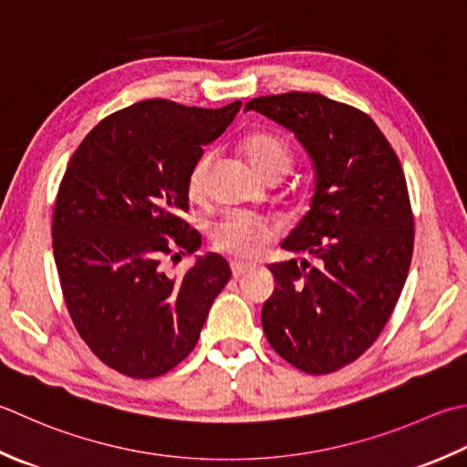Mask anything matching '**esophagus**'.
Returning <instances> with one entry per match:
<instances>
[{
  "instance_id": "34e87169",
  "label": "esophagus",
  "mask_w": 467,
  "mask_h": 467,
  "mask_svg": "<svg viewBox=\"0 0 467 467\" xmlns=\"http://www.w3.org/2000/svg\"><path fill=\"white\" fill-rule=\"evenodd\" d=\"M251 269H253L251 265H244V263H241V261H231V271H233V277H234V279H239V277L246 275V273H249Z\"/></svg>"
}]
</instances>
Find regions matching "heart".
Instances as JSON below:
<instances>
[{
    "mask_svg": "<svg viewBox=\"0 0 467 467\" xmlns=\"http://www.w3.org/2000/svg\"><path fill=\"white\" fill-rule=\"evenodd\" d=\"M241 150L246 161L251 163V168L265 180L285 176L291 163H294V151H291L287 141H283L281 137L273 133L246 135L241 143ZM213 161L214 155L206 151L192 163L186 180V192L192 200L202 198ZM275 233V224L267 218L246 213H231L210 228V241H213L216 251L246 261L257 257L263 244L269 243Z\"/></svg>",
    "mask_w": 467,
    "mask_h": 467,
    "instance_id": "1",
    "label": "heart"
}]
</instances>
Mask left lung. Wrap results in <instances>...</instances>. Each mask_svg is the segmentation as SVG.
Instances as JSON below:
<instances>
[{
	"label": "left lung",
	"instance_id": "1",
	"mask_svg": "<svg viewBox=\"0 0 467 467\" xmlns=\"http://www.w3.org/2000/svg\"><path fill=\"white\" fill-rule=\"evenodd\" d=\"M244 111L294 131L316 171L307 214L281 243L316 265H271L265 336L296 368L334 372L370 348L407 281L415 231L403 168L367 113L324 95L259 97Z\"/></svg>",
	"mask_w": 467,
	"mask_h": 467
}]
</instances>
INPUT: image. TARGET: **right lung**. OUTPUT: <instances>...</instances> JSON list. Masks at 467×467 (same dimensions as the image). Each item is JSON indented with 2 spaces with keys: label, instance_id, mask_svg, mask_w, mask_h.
Listing matches in <instances>:
<instances>
[{
  "label": "right lung",
  "instance_id": "1",
  "mask_svg": "<svg viewBox=\"0 0 467 467\" xmlns=\"http://www.w3.org/2000/svg\"><path fill=\"white\" fill-rule=\"evenodd\" d=\"M239 109L241 100L221 109L141 100L105 117L64 171L52 216L62 296L82 340L125 377L178 367L231 279L216 253L180 279L163 273L161 259L202 244L182 218L188 171Z\"/></svg>",
  "mask_w": 467,
  "mask_h": 467
}]
</instances>
